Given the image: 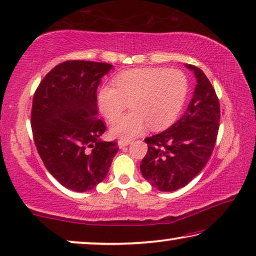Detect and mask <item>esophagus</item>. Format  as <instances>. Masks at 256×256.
<instances>
[{
    "label": "esophagus",
    "instance_id": "1",
    "mask_svg": "<svg viewBox=\"0 0 256 256\" xmlns=\"http://www.w3.org/2000/svg\"><path fill=\"white\" fill-rule=\"evenodd\" d=\"M132 143V140H124V138H121L118 140V145H119L120 148H122L124 146H127V145H129Z\"/></svg>",
    "mask_w": 256,
    "mask_h": 256
}]
</instances>
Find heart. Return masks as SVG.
<instances>
[{
	"mask_svg": "<svg viewBox=\"0 0 256 256\" xmlns=\"http://www.w3.org/2000/svg\"><path fill=\"white\" fill-rule=\"evenodd\" d=\"M113 84L102 86L97 104L106 119L114 120L126 107L132 111L113 121L111 132L129 140L148 124L167 127L178 116L188 95V78L182 70L164 68H132L118 73Z\"/></svg>",
	"mask_w": 256,
	"mask_h": 256,
	"instance_id": "heart-1",
	"label": "heart"
}]
</instances>
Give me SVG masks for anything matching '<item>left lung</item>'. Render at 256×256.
<instances>
[{"label": "left lung", "mask_w": 256, "mask_h": 256, "mask_svg": "<svg viewBox=\"0 0 256 256\" xmlns=\"http://www.w3.org/2000/svg\"><path fill=\"white\" fill-rule=\"evenodd\" d=\"M194 73L196 84L186 111L170 128L145 138L148 153L140 172L152 186L172 192L186 186L210 160L220 127V102L205 73Z\"/></svg>", "instance_id": "obj_1"}]
</instances>
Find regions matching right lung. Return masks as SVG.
I'll use <instances>...</instances> for the list:
<instances>
[{
    "label": "right lung",
    "mask_w": 256,
    "mask_h": 256,
    "mask_svg": "<svg viewBox=\"0 0 256 256\" xmlns=\"http://www.w3.org/2000/svg\"><path fill=\"white\" fill-rule=\"evenodd\" d=\"M113 66L68 60L54 68L33 97V138L46 168L62 186L89 191L108 175L118 148L105 142L98 119L97 88Z\"/></svg>",
    "instance_id": "right-lung-1"
}]
</instances>
